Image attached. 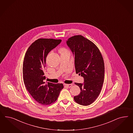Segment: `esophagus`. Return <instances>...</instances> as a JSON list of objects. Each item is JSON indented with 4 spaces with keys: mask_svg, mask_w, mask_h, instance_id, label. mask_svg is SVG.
I'll return each instance as SVG.
<instances>
[{
    "mask_svg": "<svg viewBox=\"0 0 133 133\" xmlns=\"http://www.w3.org/2000/svg\"><path fill=\"white\" fill-rule=\"evenodd\" d=\"M64 86L68 87V88H70L72 86V84H64Z\"/></svg>",
    "mask_w": 133,
    "mask_h": 133,
    "instance_id": "esophagus-1",
    "label": "esophagus"
}]
</instances>
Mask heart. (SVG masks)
Listing matches in <instances>:
<instances>
[{
  "label": "heart",
  "instance_id": "b5f03b06",
  "mask_svg": "<svg viewBox=\"0 0 133 133\" xmlns=\"http://www.w3.org/2000/svg\"><path fill=\"white\" fill-rule=\"evenodd\" d=\"M60 52L61 54H64L66 52H70V51L67 49L65 48H61L60 49Z\"/></svg>",
  "mask_w": 133,
  "mask_h": 133
}]
</instances>
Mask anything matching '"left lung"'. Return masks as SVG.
<instances>
[{"instance_id": "obj_1", "label": "left lung", "mask_w": 133, "mask_h": 133, "mask_svg": "<svg viewBox=\"0 0 133 133\" xmlns=\"http://www.w3.org/2000/svg\"><path fill=\"white\" fill-rule=\"evenodd\" d=\"M67 44L75 55L76 74L84 77V83H75L81 93L74 97L79 104H92L101 93L104 78V63L101 52L93 42L81 35L72 36Z\"/></svg>"}]
</instances>
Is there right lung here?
I'll use <instances>...</instances> for the list:
<instances>
[{"label": "right lung", "mask_w": 133, "mask_h": 133, "mask_svg": "<svg viewBox=\"0 0 133 133\" xmlns=\"http://www.w3.org/2000/svg\"><path fill=\"white\" fill-rule=\"evenodd\" d=\"M61 42V39L39 38L30 45L24 56L22 73L26 88L37 102L44 105L54 103L63 88L62 83L45 82L44 73L47 55Z\"/></svg>", "instance_id": "obj_1"}]
</instances>
